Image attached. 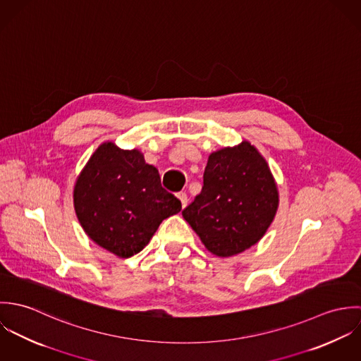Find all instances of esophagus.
Here are the masks:
<instances>
[{
    "instance_id": "34e87169",
    "label": "esophagus",
    "mask_w": 361,
    "mask_h": 361,
    "mask_svg": "<svg viewBox=\"0 0 361 361\" xmlns=\"http://www.w3.org/2000/svg\"><path fill=\"white\" fill-rule=\"evenodd\" d=\"M178 199L180 200L182 207L188 206V202H189V199H188V195H186L185 192H179V193H178Z\"/></svg>"
}]
</instances>
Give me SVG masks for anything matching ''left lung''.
I'll return each instance as SVG.
<instances>
[{"label":"left lung","mask_w":361,"mask_h":361,"mask_svg":"<svg viewBox=\"0 0 361 361\" xmlns=\"http://www.w3.org/2000/svg\"><path fill=\"white\" fill-rule=\"evenodd\" d=\"M204 185L182 211L207 250L232 257L255 246L279 206L276 182L265 158L247 140L211 153Z\"/></svg>","instance_id":"left-lung-1"}]
</instances>
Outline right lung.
Wrapping results in <instances>:
<instances>
[{"label":"right lung","mask_w":361,"mask_h":361,"mask_svg":"<svg viewBox=\"0 0 361 361\" xmlns=\"http://www.w3.org/2000/svg\"><path fill=\"white\" fill-rule=\"evenodd\" d=\"M73 207L86 235L121 258L142 252L159 224L182 209L142 152L112 142L100 145L79 173Z\"/></svg>","instance_id":"right-lung-1"}]
</instances>
